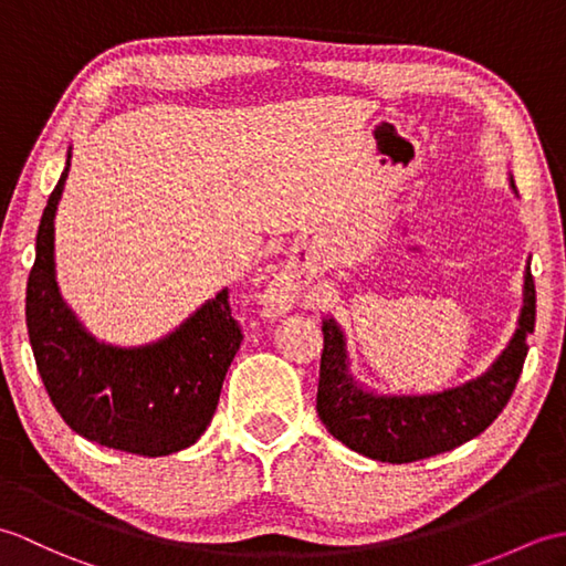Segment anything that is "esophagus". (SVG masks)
<instances>
[{"label": "esophagus", "instance_id": "obj_1", "mask_svg": "<svg viewBox=\"0 0 566 566\" xmlns=\"http://www.w3.org/2000/svg\"><path fill=\"white\" fill-rule=\"evenodd\" d=\"M298 294V282L292 272H280L274 274V280L268 284V290H264V304L274 311H286Z\"/></svg>", "mask_w": 566, "mask_h": 566}]
</instances>
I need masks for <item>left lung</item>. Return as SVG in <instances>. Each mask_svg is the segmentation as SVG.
I'll list each match as a JSON object with an SVG mask.
<instances>
[{"instance_id":"obj_1","label":"left lung","mask_w":566,"mask_h":566,"mask_svg":"<svg viewBox=\"0 0 566 566\" xmlns=\"http://www.w3.org/2000/svg\"><path fill=\"white\" fill-rule=\"evenodd\" d=\"M515 189V187H513ZM316 411L333 438L379 462L403 464L448 452L484 432L506 408L521 379L527 335L535 331V282L525 272L523 314L513 340L482 377L440 394L377 396L347 375L345 340L335 321H323Z\"/></svg>"}]
</instances>
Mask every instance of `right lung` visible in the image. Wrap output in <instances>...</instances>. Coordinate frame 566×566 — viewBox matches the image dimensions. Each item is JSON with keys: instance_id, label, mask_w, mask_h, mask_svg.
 <instances>
[{"instance_id": "right-lung-1", "label": "right lung", "mask_w": 566, "mask_h": 566, "mask_svg": "<svg viewBox=\"0 0 566 566\" xmlns=\"http://www.w3.org/2000/svg\"><path fill=\"white\" fill-rule=\"evenodd\" d=\"M70 170L48 197L27 284V326L43 387L60 418L104 448L160 457L195 444L219 406L243 343L228 292L216 294L165 340L112 347L87 335L57 294L53 219Z\"/></svg>"}]
</instances>
